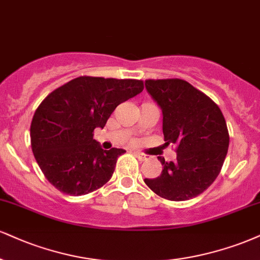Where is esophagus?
<instances>
[{"label":"esophagus","instance_id":"1","mask_svg":"<svg viewBox=\"0 0 260 260\" xmlns=\"http://www.w3.org/2000/svg\"><path fill=\"white\" fill-rule=\"evenodd\" d=\"M134 155H136V157L138 158L139 161H145V160H148V156L144 155V154H142V152L136 151V152H134Z\"/></svg>","mask_w":260,"mask_h":260}]
</instances>
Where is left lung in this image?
<instances>
[{"label":"left lung","mask_w":260,"mask_h":260,"mask_svg":"<svg viewBox=\"0 0 260 260\" xmlns=\"http://www.w3.org/2000/svg\"><path fill=\"white\" fill-rule=\"evenodd\" d=\"M145 87L164 115V137L176 144L177 160L165 161L157 178L145 184L170 201H186L202 193L215 180L229 148L223 112L205 93L180 79L146 80Z\"/></svg>","instance_id":"1"}]
</instances>
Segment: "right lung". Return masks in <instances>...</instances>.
<instances>
[{"instance_id":"right-lung-1","label":"right lung","mask_w":260,"mask_h":260,"mask_svg":"<svg viewBox=\"0 0 260 260\" xmlns=\"http://www.w3.org/2000/svg\"><path fill=\"white\" fill-rule=\"evenodd\" d=\"M144 89L142 80L80 76L49 93L30 126L31 148L47 180L59 191L81 196L112 177L123 149L103 150L93 139L112 111Z\"/></svg>"}]
</instances>
